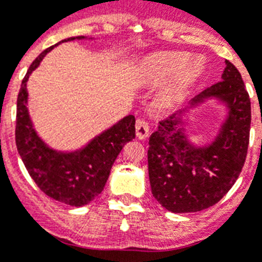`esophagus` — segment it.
Instances as JSON below:
<instances>
[{"label": "esophagus", "instance_id": "esophagus-1", "mask_svg": "<svg viewBox=\"0 0 262 262\" xmlns=\"http://www.w3.org/2000/svg\"><path fill=\"white\" fill-rule=\"evenodd\" d=\"M149 135V124L145 119H138L136 122V136L139 139H145Z\"/></svg>", "mask_w": 262, "mask_h": 262}]
</instances>
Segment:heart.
I'll list each match as a JSON object with an SVG mask.
<instances>
[{
    "label": "heart",
    "mask_w": 262,
    "mask_h": 262,
    "mask_svg": "<svg viewBox=\"0 0 262 262\" xmlns=\"http://www.w3.org/2000/svg\"><path fill=\"white\" fill-rule=\"evenodd\" d=\"M202 73L201 60L187 61L184 53H161L145 60L140 76L151 86H161L169 80L160 98L164 105L170 106L181 102Z\"/></svg>",
    "instance_id": "1"
}]
</instances>
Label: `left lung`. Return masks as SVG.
Masks as SVG:
<instances>
[{
	"label": "left lung",
	"instance_id": "1",
	"mask_svg": "<svg viewBox=\"0 0 262 262\" xmlns=\"http://www.w3.org/2000/svg\"><path fill=\"white\" fill-rule=\"evenodd\" d=\"M210 99L226 106L227 115L210 143L200 147L184 134L183 117ZM251 129V99L240 72L226 60L222 81L194 97L187 108L161 120L149 138L151 190L168 211L209 209L228 193L244 165Z\"/></svg>",
	"mask_w": 262,
	"mask_h": 262
}]
</instances>
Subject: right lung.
<instances>
[{
    "label": "right lung",
    "mask_w": 262,
    "mask_h": 262,
    "mask_svg": "<svg viewBox=\"0 0 262 262\" xmlns=\"http://www.w3.org/2000/svg\"><path fill=\"white\" fill-rule=\"evenodd\" d=\"M75 36L47 48L30 66L22 80L17 99L15 143L27 172L38 187L53 200L69 206L88 205L105 187L111 166L124 144L135 138V117L127 115L110 128L94 136L88 144L76 151H57L38 135L30 118L27 81L53 47L64 41L82 40ZM92 39V38H90Z\"/></svg>",
    "instance_id": "add662e5"
}]
</instances>
